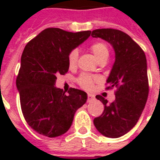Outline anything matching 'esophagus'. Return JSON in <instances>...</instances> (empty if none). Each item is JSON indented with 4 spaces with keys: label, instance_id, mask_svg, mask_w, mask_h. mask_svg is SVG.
<instances>
[{
    "label": "esophagus",
    "instance_id": "34e87169",
    "mask_svg": "<svg viewBox=\"0 0 160 160\" xmlns=\"http://www.w3.org/2000/svg\"><path fill=\"white\" fill-rule=\"evenodd\" d=\"M95 95H91V94H88V102H90V101H92V100H95Z\"/></svg>",
    "mask_w": 160,
    "mask_h": 160
}]
</instances>
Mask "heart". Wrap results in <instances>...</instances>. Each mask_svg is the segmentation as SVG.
<instances>
[{
  "label": "heart",
  "mask_w": 160,
  "mask_h": 160,
  "mask_svg": "<svg viewBox=\"0 0 160 160\" xmlns=\"http://www.w3.org/2000/svg\"><path fill=\"white\" fill-rule=\"evenodd\" d=\"M90 51H92L98 61L109 57V49L104 42H95L90 46ZM78 51L76 50H73L68 55V65L70 68L74 67L77 63ZM96 80V78H92L87 75H82L79 79L78 82L83 88L85 89H90L93 86L94 81Z\"/></svg>",
  "instance_id": "obj_1"
}]
</instances>
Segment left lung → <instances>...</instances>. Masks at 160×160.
Wrapping results in <instances>:
<instances>
[{"mask_svg": "<svg viewBox=\"0 0 160 160\" xmlns=\"http://www.w3.org/2000/svg\"><path fill=\"white\" fill-rule=\"evenodd\" d=\"M114 49L115 60L107 79L109 88L115 87V100L110 104L105 98H96L105 105L100 116L95 118L97 130L108 138H119L136 124L149 95L147 60L140 46L123 31L115 29H97L90 32Z\"/></svg>", "mask_w": 160, "mask_h": 160, "instance_id": "obj_1", "label": "left lung"}]
</instances>
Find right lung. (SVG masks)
<instances>
[{
  "label": "right lung",
  "instance_id": "add662e5",
  "mask_svg": "<svg viewBox=\"0 0 160 160\" xmlns=\"http://www.w3.org/2000/svg\"><path fill=\"white\" fill-rule=\"evenodd\" d=\"M90 32L47 28L24 49L16 88L24 118L38 134L54 138L66 133L76 110L86 102L85 91L70 88L66 95L55 87V81L69 70L70 51L86 41Z\"/></svg>",
  "mask_w": 160,
  "mask_h": 160
}]
</instances>
